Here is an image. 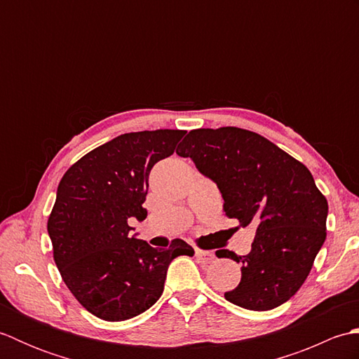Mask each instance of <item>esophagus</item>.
<instances>
[{"instance_id":"obj_1","label":"esophagus","mask_w":359,"mask_h":359,"mask_svg":"<svg viewBox=\"0 0 359 359\" xmlns=\"http://www.w3.org/2000/svg\"><path fill=\"white\" fill-rule=\"evenodd\" d=\"M196 257L201 264H210V262L215 261V253H212V251L196 250Z\"/></svg>"}]
</instances>
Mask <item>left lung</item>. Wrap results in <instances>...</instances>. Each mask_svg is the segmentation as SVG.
Masks as SVG:
<instances>
[{
  "instance_id": "8db88e82",
  "label": "left lung",
  "mask_w": 359,
  "mask_h": 359,
  "mask_svg": "<svg viewBox=\"0 0 359 359\" xmlns=\"http://www.w3.org/2000/svg\"><path fill=\"white\" fill-rule=\"evenodd\" d=\"M175 152L215 182L228 217L256 225L248 255L216 253L241 264V282L225 299L255 311L287 302L307 279L327 234L329 205L307 166L234 126L189 131Z\"/></svg>"
}]
</instances>
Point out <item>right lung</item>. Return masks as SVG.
Wrapping results in <instances>:
<instances>
[{"instance_id": "right-lung-1", "label": "right lung", "mask_w": 359, "mask_h": 359, "mask_svg": "<svg viewBox=\"0 0 359 359\" xmlns=\"http://www.w3.org/2000/svg\"><path fill=\"white\" fill-rule=\"evenodd\" d=\"M185 135L180 129L121 134L102 144L60 180L48 220L53 261L83 307L104 321H125L154 306L172 259L193 256L185 241L152 248L129 231L147 219L148 177Z\"/></svg>"}]
</instances>
